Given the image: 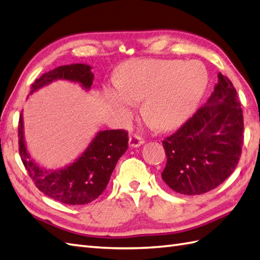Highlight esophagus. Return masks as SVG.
<instances>
[{
    "label": "esophagus",
    "mask_w": 260,
    "mask_h": 260,
    "mask_svg": "<svg viewBox=\"0 0 260 260\" xmlns=\"http://www.w3.org/2000/svg\"><path fill=\"white\" fill-rule=\"evenodd\" d=\"M143 143H144V140L138 135H131L129 136V140H128L129 147H133V148L140 147Z\"/></svg>",
    "instance_id": "obj_1"
}]
</instances>
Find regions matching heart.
I'll use <instances>...</instances> for the list:
<instances>
[{"label":"heart","instance_id":"obj_1","mask_svg":"<svg viewBox=\"0 0 260 260\" xmlns=\"http://www.w3.org/2000/svg\"><path fill=\"white\" fill-rule=\"evenodd\" d=\"M208 74L199 62L136 59L120 66L117 87H106V100L127 118L133 101H142L144 117L160 131L182 124L194 112L207 87Z\"/></svg>","mask_w":260,"mask_h":260}]
</instances>
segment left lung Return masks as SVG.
<instances>
[{
  "label": "left lung",
  "mask_w": 260,
  "mask_h": 260,
  "mask_svg": "<svg viewBox=\"0 0 260 260\" xmlns=\"http://www.w3.org/2000/svg\"><path fill=\"white\" fill-rule=\"evenodd\" d=\"M243 132L237 92L219 73L218 84L206 104L162 141L167 157L162 180L183 195H201L216 188L238 164Z\"/></svg>",
  "instance_id": "obj_1"
}]
</instances>
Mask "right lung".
I'll use <instances>...</instances> for the list:
<instances>
[{"instance_id":"right-lung-1","label":"right lung","mask_w":260,"mask_h":260,"mask_svg":"<svg viewBox=\"0 0 260 260\" xmlns=\"http://www.w3.org/2000/svg\"><path fill=\"white\" fill-rule=\"evenodd\" d=\"M90 70L92 66L81 63L58 66L38 78L32 84L29 95L56 80L78 83L89 90L94 80ZM19 145L23 164L42 192L63 204L85 205L95 201L106 188L119 157L127 150L128 137L123 129L101 131L73 162L58 170H47L28 153L21 113Z\"/></svg>"}]
</instances>
